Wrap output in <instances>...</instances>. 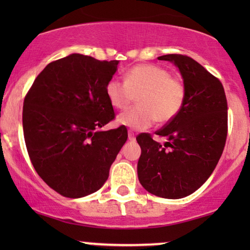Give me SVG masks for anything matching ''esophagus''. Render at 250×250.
Here are the masks:
<instances>
[{
  "mask_svg": "<svg viewBox=\"0 0 250 250\" xmlns=\"http://www.w3.org/2000/svg\"><path fill=\"white\" fill-rule=\"evenodd\" d=\"M128 140H129V141H134V140H135L134 132L131 131V129H129V131H128Z\"/></svg>",
  "mask_w": 250,
  "mask_h": 250,
  "instance_id": "esophagus-1",
  "label": "esophagus"
}]
</instances>
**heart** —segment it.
<instances>
[{
  "instance_id": "1",
  "label": "heart",
  "mask_w": 250,
  "mask_h": 250,
  "mask_svg": "<svg viewBox=\"0 0 250 250\" xmlns=\"http://www.w3.org/2000/svg\"><path fill=\"white\" fill-rule=\"evenodd\" d=\"M105 94L112 107L126 109L138 97L136 107L118 116V124L141 131L157 122L166 124L176 117L186 100V86L165 68L155 64H138L125 75V82L111 78Z\"/></svg>"
}]
</instances>
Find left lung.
I'll list each match as a JSON object with an SVG mask.
<instances>
[{
  "instance_id": "obj_1",
  "label": "left lung",
  "mask_w": 250,
  "mask_h": 250,
  "mask_svg": "<svg viewBox=\"0 0 250 250\" xmlns=\"http://www.w3.org/2000/svg\"><path fill=\"white\" fill-rule=\"evenodd\" d=\"M158 59L179 68L186 100L179 115L156 132L167 138L165 145L148 133L136 136L141 146L138 176L148 192L180 199L199 189L221 158L228 135V102L220 80L192 58L166 54Z\"/></svg>"
}]
</instances>
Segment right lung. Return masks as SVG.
Segmentation results:
<instances>
[{
    "instance_id": "add662e5",
    "label": "right lung",
    "mask_w": 250,
    "mask_h": 250,
    "mask_svg": "<svg viewBox=\"0 0 250 250\" xmlns=\"http://www.w3.org/2000/svg\"><path fill=\"white\" fill-rule=\"evenodd\" d=\"M118 62L73 53L47 64L26 94L22 127L30 162L61 196L100 189L127 140L125 126L99 131L115 118L105 85Z\"/></svg>"
}]
</instances>
